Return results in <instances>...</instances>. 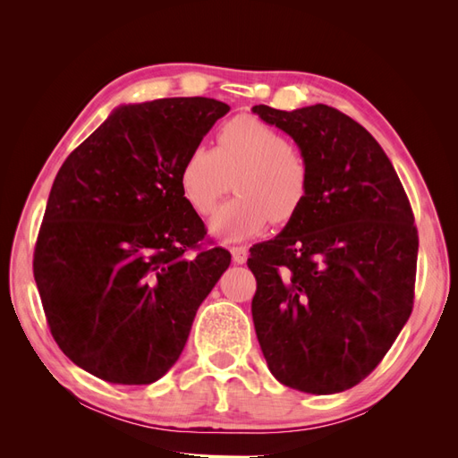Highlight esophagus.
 Wrapping results in <instances>:
<instances>
[{"instance_id": "1", "label": "esophagus", "mask_w": 458, "mask_h": 458, "mask_svg": "<svg viewBox=\"0 0 458 458\" xmlns=\"http://www.w3.org/2000/svg\"><path fill=\"white\" fill-rule=\"evenodd\" d=\"M231 256H233V261L237 263V266H242V263H246V259H248L246 246H233L231 248Z\"/></svg>"}]
</instances>
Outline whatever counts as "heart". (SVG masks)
Masks as SVG:
<instances>
[{"mask_svg":"<svg viewBox=\"0 0 458 458\" xmlns=\"http://www.w3.org/2000/svg\"><path fill=\"white\" fill-rule=\"evenodd\" d=\"M234 179V197L216 212L217 239L244 241L269 225L288 224L310 191V165L284 135L254 116L233 118L219 128L216 147H195L177 172L179 191L200 216L210 214Z\"/></svg>","mask_w":458,"mask_h":458,"instance_id":"obj_1","label":"heart"}]
</instances>
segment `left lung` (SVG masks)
Returning <instances> with one entry per match:
<instances>
[{
    "mask_svg": "<svg viewBox=\"0 0 458 458\" xmlns=\"http://www.w3.org/2000/svg\"><path fill=\"white\" fill-rule=\"evenodd\" d=\"M310 165L301 210L250 248L252 318L273 377L294 390H350L377 369L412 311L419 234L390 158L327 105L252 106Z\"/></svg>",
    "mask_w": 458,
    "mask_h": 458,
    "instance_id": "8db88e82",
    "label": "left lung"
}]
</instances>
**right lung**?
Here are the masks:
<instances>
[{
  "mask_svg": "<svg viewBox=\"0 0 458 458\" xmlns=\"http://www.w3.org/2000/svg\"><path fill=\"white\" fill-rule=\"evenodd\" d=\"M229 105L174 97L122 105L64 160L34 250V279L55 342L93 377L162 378L197 310L229 267L204 239L177 172Z\"/></svg>",
  "mask_w": 458,
  "mask_h": 458,
  "instance_id": "add662e5",
  "label": "right lung"
}]
</instances>
